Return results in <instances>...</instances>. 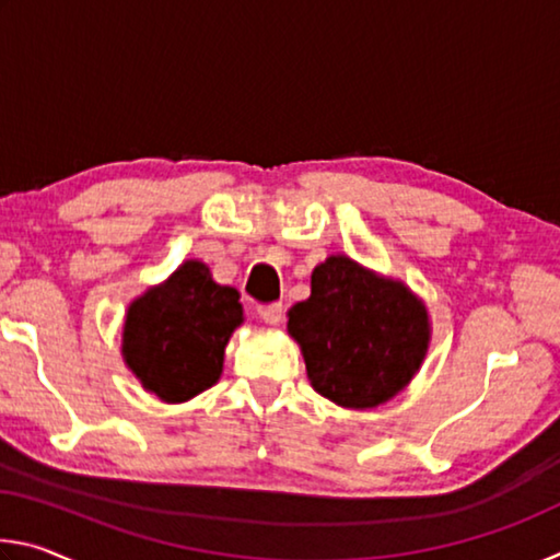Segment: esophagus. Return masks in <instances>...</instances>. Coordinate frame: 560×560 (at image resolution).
<instances>
[{
  "instance_id": "34e87169",
  "label": "esophagus",
  "mask_w": 560,
  "mask_h": 560,
  "mask_svg": "<svg viewBox=\"0 0 560 560\" xmlns=\"http://www.w3.org/2000/svg\"><path fill=\"white\" fill-rule=\"evenodd\" d=\"M259 318H261L267 326H279L281 318H283L281 303H271V306H261V308H259Z\"/></svg>"
}]
</instances>
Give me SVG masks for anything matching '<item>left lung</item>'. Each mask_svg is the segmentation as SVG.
Wrapping results in <instances>:
<instances>
[{
    "label": "left lung",
    "mask_w": 560,
    "mask_h": 560,
    "mask_svg": "<svg viewBox=\"0 0 560 560\" xmlns=\"http://www.w3.org/2000/svg\"><path fill=\"white\" fill-rule=\"evenodd\" d=\"M289 334L318 395L368 410L390 400L420 371L430 318L402 281L336 254L311 273V296L289 311Z\"/></svg>",
    "instance_id": "left-lung-1"
}]
</instances>
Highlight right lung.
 I'll use <instances>...</instances> for the list:
<instances>
[{"label": "right lung", "instance_id": "1", "mask_svg": "<svg viewBox=\"0 0 560 560\" xmlns=\"http://www.w3.org/2000/svg\"><path fill=\"white\" fill-rule=\"evenodd\" d=\"M242 320L240 291L189 259L128 306L122 360L148 393L185 402L220 381L224 348Z\"/></svg>", "mask_w": 560, "mask_h": 560}]
</instances>
